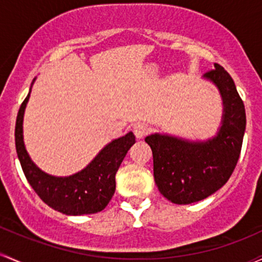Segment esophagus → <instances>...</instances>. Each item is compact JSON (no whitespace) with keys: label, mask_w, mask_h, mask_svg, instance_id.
Returning <instances> with one entry per match:
<instances>
[{"label":"esophagus","mask_w":262,"mask_h":262,"mask_svg":"<svg viewBox=\"0 0 262 262\" xmlns=\"http://www.w3.org/2000/svg\"><path fill=\"white\" fill-rule=\"evenodd\" d=\"M133 133L138 139H140V138H144L149 133V128L143 123H138L133 126Z\"/></svg>","instance_id":"esophagus-1"}]
</instances>
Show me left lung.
I'll list each match as a JSON object with an SVG mask.
<instances>
[{"label": "left lung", "instance_id": "1", "mask_svg": "<svg viewBox=\"0 0 262 262\" xmlns=\"http://www.w3.org/2000/svg\"><path fill=\"white\" fill-rule=\"evenodd\" d=\"M205 77L220 89L223 125L204 143L153 134L145 142L153 151L154 180L160 194L174 204L200 201L219 190L231 177L243 145L246 114L231 76L215 63Z\"/></svg>", "mask_w": 262, "mask_h": 262}]
</instances>
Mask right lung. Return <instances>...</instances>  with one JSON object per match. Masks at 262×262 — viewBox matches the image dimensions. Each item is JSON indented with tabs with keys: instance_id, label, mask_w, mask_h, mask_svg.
Listing matches in <instances>:
<instances>
[{
	"instance_id": "add662e5",
	"label": "right lung",
	"mask_w": 262,
	"mask_h": 262,
	"mask_svg": "<svg viewBox=\"0 0 262 262\" xmlns=\"http://www.w3.org/2000/svg\"><path fill=\"white\" fill-rule=\"evenodd\" d=\"M30 93L19 107L14 129L16 150L26 179L41 199L66 215H84L102 211L116 191V174L126 151L136 143L133 133L113 140L85 169L67 178L43 173L28 157L22 136V122Z\"/></svg>"
}]
</instances>
